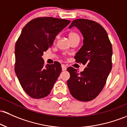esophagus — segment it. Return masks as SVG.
<instances>
[{"instance_id":"obj_1","label":"esophagus","mask_w":127,"mask_h":127,"mask_svg":"<svg viewBox=\"0 0 127 127\" xmlns=\"http://www.w3.org/2000/svg\"><path fill=\"white\" fill-rule=\"evenodd\" d=\"M61 68H62L63 71H65L67 69V66L65 64H61Z\"/></svg>"}]
</instances>
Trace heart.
Wrapping results in <instances>:
<instances>
[{"label":"heart","instance_id":"obj_1","mask_svg":"<svg viewBox=\"0 0 127 127\" xmlns=\"http://www.w3.org/2000/svg\"><path fill=\"white\" fill-rule=\"evenodd\" d=\"M69 38L70 39V41H72V40H74L75 38H79V35L77 32H76L71 31L69 33ZM57 40V37L56 38H55V40Z\"/></svg>","mask_w":127,"mask_h":127}]
</instances>
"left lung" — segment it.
Masks as SVG:
<instances>
[{
    "label": "left lung",
    "mask_w": 127,
    "mask_h": 127,
    "mask_svg": "<svg viewBox=\"0 0 127 127\" xmlns=\"http://www.w3.org/2000/svg\"><path fill=\"white\" fill-rule=\"evenodd\" d=\"M76 26L83 35V45L75 56L76 63L85 65L80 73L72 67L67 70L70 77L67 86L70 94L80 101H90L101 93L112 68V46L105 29L95 21L76 19L69 26Z\"/></svg>",
    "instance_id": "left-lung-1"
}]
</instances>
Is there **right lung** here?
Masks as SVG:
<instances>
[{"instance_id":"right-lung-1","label":"right lung","mask_w":127,"mask_h":127,"mask_svg":"<svg viewBox=\"0 0 127 127\" xmlns=\"http://www.w3.org/2000/svg\"><path fill=\"white\" fill-rule=\"evenodd\" d=\"M70 22L51 17L35 18L25 25L17 40L15 72L24 91L32 98L47 96L60 74L59 62L45 66L41 56Z\"/></svg>"}]
</instances>
